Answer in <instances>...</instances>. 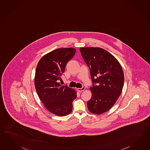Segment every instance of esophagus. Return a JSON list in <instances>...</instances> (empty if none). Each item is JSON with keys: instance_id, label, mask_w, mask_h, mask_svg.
I'll return each instance as SVG.
<instances>
[{"instance_id": "34e87169", "label": "esophagus", "mask_w": 150, "mask_h": 150, "mask_svg": "<svg viewBox=\"0 0 150 150\" xmlns=\"http://www.w3.org/2000/svg\"><path fill=\"white\" fill-rule=\"evenodd\" d=\"M85 90V87H83L82 88H77V90L78 91V92H83V91Z\"/></svg>"}]
</instances>
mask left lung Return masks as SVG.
Listing matches in <instances>:
<instances>
[{
    "label": "left lung",
    "mask_w": 150,
    "mask_h": 150,
    "mask_svg": "<svg viewBox=\"0 0 150 150\" xmlns=\"http://www.w3.org/2000/svg\"><path fill=\"white\" fill-rule=\"evenodd\" d=\"M80 51L93 84L90 88L92 97L87 102V108L91 113L100 115L112 108L122 93L124 83L122 66L104 49L80 47Z\"/></svg>",
    "instance_id": "obj_1"
}]
</instances>
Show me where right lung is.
I'll list each match as a JSON object with an SVG mask.
<instances>
[{
    "label": "right lung",
    "mask_w": 150,
    "mask_h": 150,
    "mask_svg": "<svg viewBox=\"0 0 150 150\" xmlns=\"http://www.w3.org/2000/svg\"><path fill=\"white\" fill-rule=\"evenodd\" d=\"M76 52L71 47L56 49L43 56L36 67L35 88L39 98L47 110L58 116L69 115L77 97L76 91L59 83Z\"/></svg>",
    "instance_id": "add662e5"
}]
</instances>
